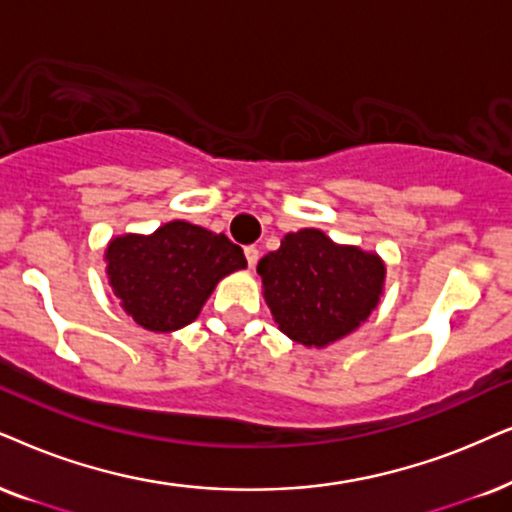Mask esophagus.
Masks as SVG:
<instances>
[{
  "label": "esophagus",
  "instance_id": "1",
  "mask_svg": "<svg viewBox=\"0 0 512 512\" xmlns=\"http://www.w3.org/2000/svg\"><path fill=\"white\" fill-rule=\"evenodd\" d=\"M245 260H248L250 269H255L257 260H260V250H257L255 245H248V248H245Z\"/></svg>",
  "mask_w": 512,
  "mask_h": 512
}]
</instances>
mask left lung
Instances as JSON below:
<instances>
[{
    "label": "left lung",
    "instance_id": "1",
    "mask_svg": "<svg viewBox=\"0 0 512 512\" xmlns=\"http://www.w3.org/2000/svg\"><path fill=\"white\" fill-rule=\"evenodd\" d=\"M262 295L278 331L323 349L354 333L385 293V260L359 245L335 243L321 229L286 234L257 264Z\"/></svg>",
    "mask_w": 512,
    "mask_h": 512
}]
</instances>
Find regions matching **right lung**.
I'll return each mask as SVG.
<instances>
[{
    "label": "right lung",
    "instance_id": "right-lung-1",
    "mask_svg": "<svg viewBox=\"0 0 512 512\" xmlns=\"http://www.w3.org/2000/svg\"><path fill=\"white\" fill-rule=\"evenodd\" d=\"M108 286L120 307L151 333H172L198 319L224 276L248 267L224 234L172 219L153 234H122L103 250Z\"/></svg>",
    "mask_w": 512,
    "mask_h": 512
}]
</instances>
